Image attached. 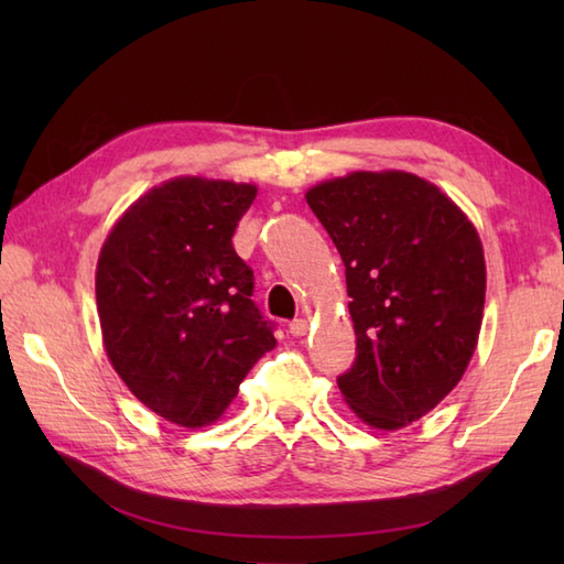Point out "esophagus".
Returning a JSON list of instances; mask_svg holds the SVG:
<instances>
[{
    "label": "esophagus",
    "mask_w": 564,
    "mask_h": 564,
    "mask_svg": "<svg viewBox=\"0 0 564 564\" xmlns=\"http://www.w3.org/2000/svg\"><path fill=\"white\" fill-rule=\"evenodd\" d=\"M289 329H291L293 337H305L307 329H310V322H307L305 317H297V319H293V322H291Z\"/></svg>",
    "instance_id": "1"
}]
</instances>
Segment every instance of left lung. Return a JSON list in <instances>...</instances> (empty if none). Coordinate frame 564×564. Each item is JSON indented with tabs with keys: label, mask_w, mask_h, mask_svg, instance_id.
I'll return each mask as SVG.
<instances>
[{
	"label": "left lung",
	"mask_w": 564,
	"mask_h": 564,
	"mask_svg": "<svg viewBox=\"0 0 564 564\" xmlns=\"http://www.w3.org/2000/svg\"><path fill=\"white\" fill-rule=\"evenodd\" d=\"M346 267L356 358L337 378L351 410L400 429L434 410L470 364L485 307L473 223L406 172H354L307 191Z\"/></svg>",
	"instance_id": "left-lung-1"
}]
</instances>
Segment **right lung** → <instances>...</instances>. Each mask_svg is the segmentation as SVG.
I'll use <instances>...</instances> for the list:
<instances>
[{
    "label": "right lung",
    "mask_w": 564,
    "mask_h": 564,
    "mask_svg": "<svg viewBox=\"0 0 564 564\" xmlns=\"http://www.w3.org/2000/svg\"><path fill=\"white\" fill-rule=\"evenodd\" d=\"M254 196L251 184L174 178L135 200L104 242L97 307L106 354L166 422H215L275 346V325L251 301L254 271L232 247Z\"/></svg>",
    "instance_id": "obj_1"
}]
</instances>
